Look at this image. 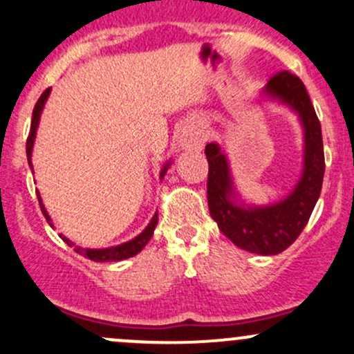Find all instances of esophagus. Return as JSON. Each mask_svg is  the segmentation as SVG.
Instances as JSON below:
<instances>
[{"mask_svg": "<svg viewBox=\"0 0 354 354\" xmlns=\"http://www.w3.org/2000/svg\"><path fill=\"white\" fill-rule=\"evenodd\" d=\"M204 133L199 128H182L177 135V143L182 150H201L204 147Z\"/></svg>", "mask_w": 354, "mask_h": 354, "instance_id": "34e87169", "label": "esophagus"}]
</instances>
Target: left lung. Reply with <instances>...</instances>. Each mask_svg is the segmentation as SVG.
Listing matches in <instances>:
<instances>
[{"mask_svg": "<svg viewBox=\"0 0 354 354\" xmlns=\"http://www.w3.org/2000/svg\"><path fill=\"white\" fill-rule=\"evenodd\" d=\"M263 94L290 106L304 128V169L295 189L275 204L243 206L234 201V185L226 155L218 143H207V206L219 230L250 253L279 254L287 250L309 221L324 177L321 123L297 75L282 71L268 81Z\"/></svg>", "mask_w": 354, "mask_h": 354, "instance_id": "obj_1", "label": "left lung"}]
</instances>
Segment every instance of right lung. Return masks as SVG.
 I'll return each instance as SVG.
<instances>
[{
  "label": "right lung",
  "instance_id": "right-lung-1",
  "mask_svg": "<svg viewBox=\"0 0 354 354\" xmlns=\"http://www.w3.org/2000/svg\"><path fill=\"white\" fill-rule=\"evenodd\" d=\"M48 94H50V87L48 89L44 91V94L39 97V101H37L35 108H33V115H32V124H30V133H28V138H26V157H28V165L32 167V148H33V142H35V135H37V128H39V121H40V115H41V109H44L45 106V101H47ZM170 162H167L165 165H163L162 172H160V177L165 176L167 169H169ZM37 197H39V203H40V209L41 212H44L45 219H47L48 224L52 226V219L50 216H48L47 209H45L44 204H41V197L40 194H37ZM158 223V212H155V216L151 218V221L148 226L143 230V233H140L138 236L133 238L131 241H127L123 243V245H118V246H111V248H102V250H91V248H81V246H75L74 243L71 241V239H67L64 234H60L62 236L64 241L67 243L69 246H74V252L82 254V257L89 258V260L93 261H120V260H124V258H130V257H135L136 253L142 252L143 248H145V245L148 241H150L151 234H153V230L155 226H157Z\"/></svg>",
  "mask_w": 354,
  "mask_h": 354
}]
</instances>
